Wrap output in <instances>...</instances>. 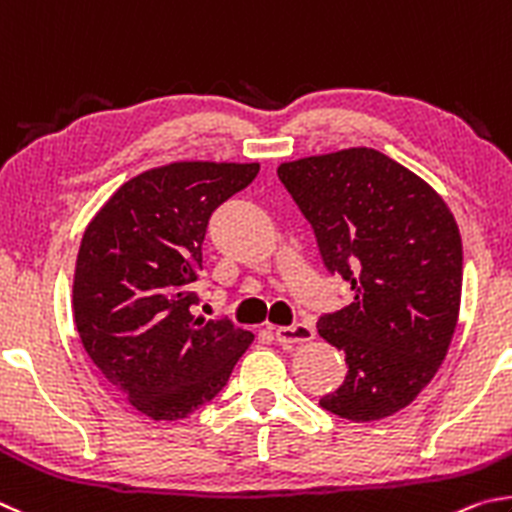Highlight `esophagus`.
Returning a JSON list of instances; mask_svg holds the SVG:
<instances>
[{"mask_svg": "<svg viewBox=\"0 0 512 512\" xmlns=\"http://www.w3.org/2000/svg\"><path fill=\"white\" fill-rule=\"evenodd\" d=\"M276 342L279 344H306L315 339V328L310 324H294L276 328Z\"/></svg>", "mask_w": 512, "mask_h": 512, "instance_id": "esophagus-1", "label": "esophagus"}]
</instances>
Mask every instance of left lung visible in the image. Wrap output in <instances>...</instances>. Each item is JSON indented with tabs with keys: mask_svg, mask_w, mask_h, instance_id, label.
<instances>
[{
	"mask_svg": "<svg viewBox=\"0 0 512 512\" xmlns=\"http://www.w3.org/2000/svg\"><path fill=\"white\" fill-rule=\"evenodd\" d=\"M279 179L353 301L319 319L344 353L342 387L319 400L371 423L416 400L443 364L461 308L463 247L452 211L425 179L373 148L285 161Z\"/></svg>",
	"mask_w": 512,
	"mask_h": 512,
	"instance_id": "8db88e82",
	"label": "left lung"
}]
</instances>
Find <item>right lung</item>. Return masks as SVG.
Here are the masks:
<instances>
[{
	"label": "right lung",
	"mask_w": 512,
	"mask_h": 512,
	"mask_svg": "<svg viewBox=\"0 0 512 512\" xmlns=\"http://www.w3.org/2000/svg\"><path fill=\"white\" fill-rule=\"evenodd\" d=\"M261 166L173 161L132 177L80 240L74 321L114 391L152 420H177L218 396L254 342L229 319L195 317L191 292L211 213Z\"/></svg>",
	"instance_id": "1"
}]
</instances>
